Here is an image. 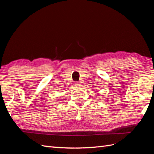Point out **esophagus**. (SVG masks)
Returning a JSON list of instances; mask_svg holds the SVG:
<instances>
[{
	"label": "esophagus",
	"instance_id": "obj_1",
	"mask_svg": "<svg viewBox=\"0 0 154 154\" xmlns=\"http://www.w3.org/2000/svg\"><path fill=\"white\" fill-rule=\"evenodd\" d=\"M74 84H75L76 87H81V86H82V85L80 84V83H79L78 82H76L75 83H74Z\"/></svg>",
	"mask_w": 154,
	"mask_h": 154
}]
</instances>
